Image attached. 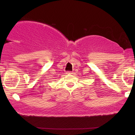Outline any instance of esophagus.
<instances>
[{"label": "esophagus", "instance_id": "1", "mask_svg": "<svg viewBox=\"0 0 135 135\" xmlns=\"http://www.w3.org/2000/svg\"><path fill=\"white\" fill-rule=\"evenodd\" d=\"M67 74H73V72H71V71H68L67 72Z\"/></svg>", "mask_w": 135, "mask_h": 135}]
</instances>
